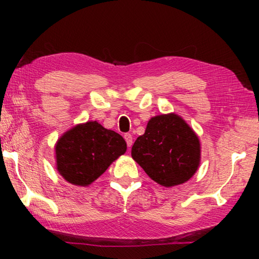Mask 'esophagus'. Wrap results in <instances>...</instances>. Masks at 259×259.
I'll list each match as a JSON object with an SVG mask.
<instances>
[{
  "instance_id": "esophagus-1",
  "label": "esophagus",
  "mask_w": 259,
  "mask_h": 259,
  "mask_svg": "<svg viewBox=\"0 0 259 259\" xmlns=\"http://www.w3.org/2000/svg\"><path fill=\"white\" fill-rule=\"evenodd\" d=\"M124 139H125L126 145H128V147H131V145H133V136H131L130 134H125Z\"/></svg>"
}]
</instances>
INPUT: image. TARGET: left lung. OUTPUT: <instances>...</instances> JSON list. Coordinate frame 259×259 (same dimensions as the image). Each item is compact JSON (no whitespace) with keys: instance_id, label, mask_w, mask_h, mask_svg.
Listing matches in <instances>:
<instances>
[{"instance_id":"1","label":"left lung","mask_w":259,"mask_h":259,"mask_svg":"<svg viewBox=\"0 0 259 259\" xmlns=\"http://www.w3.org/2000/svg\"><path fill=\"white\" fill-rule=\"evenodd\" d=\"M131 156L160 185H181L200 165L199 137L177 114H162L148 121L145 134L131 148Z\"/></svg>"}]
</instances>
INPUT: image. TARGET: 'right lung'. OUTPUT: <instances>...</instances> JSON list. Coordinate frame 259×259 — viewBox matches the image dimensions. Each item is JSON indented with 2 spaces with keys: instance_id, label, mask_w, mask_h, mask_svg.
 Segmentation results:
<instances>
[{
  "instance_id": "1",
  "label": "right lung",
  "mask_w": 259,
  "mask_h": 259,
  "mask_svg": "<svg viewBox=\"0 0 259 259\" xmlns=\"http://www.w3.org/2000/svg\"><path fill=\"white\" fill-rule=\"evenodd\" d=\"M125 151L126 143L121 135L105 129L97 121H89L73 126L58 139L57 170L73 185L88 186Z\"/></svg>"
}]
</instances>
